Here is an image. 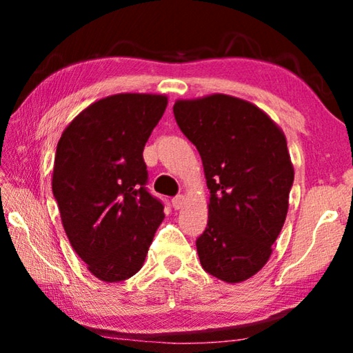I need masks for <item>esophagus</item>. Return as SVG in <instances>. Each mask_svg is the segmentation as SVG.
<instances>
[{
  "mask_svg": "<svg viewBox=\"0 0 353 353\" xmlns=\"http://www.w3.org/2000/svg\"><path fill=\"white\" fill-rule=\"evenodd\" d=\"M171 202H172V207H174L176 210H179V208H182L185 204V196L179 194V196H176V198H172Z\"/></svg>",
  "mask_w": 353,
  "mask_h": 353,
  "instance_id": "34e87169",
  "label": "esophagus"
}]
</instances>
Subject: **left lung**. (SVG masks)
Wrapping results in <instances>:
<instances>
[{
    "instance_id": "obj_1",
    "label": "left lung",
    "mask_w": 353,
    "mask_h": 353,
    "mask_svg": "<svg viewBox=\"0 0 353 353\" xmlns=\"http://www.w3.org/2000/svg\"><path fill=\"white\" fill-rule=\"evenodd\" d=\"M172 110L210 190L207 229L196 240L201 265L223 282H244L270 260L288 213L286 137L260 107L230 94L177 99Z\"/></svg>"
}]
</instances>
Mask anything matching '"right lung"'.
Returning <instances> with one entry per match:
<instances>
[{
	"label": "right lung",
	"instance_id": "obj_1",
	"mask_svg": "<svg viewBox=\"0 0 353 353\" xmlns=\"http://www.w3.org/2000/svg\"><path fill=\"white\" fill-rule=\"evenodd\" d=\"M166 105V94L105 97L74 117L57 143L51 185L65 234L103 282L141 270L165 218L145 188L143 149Z\"/></svg>",
	"mask_w": 353,
	"mask_h": 353
}]
</instances>
